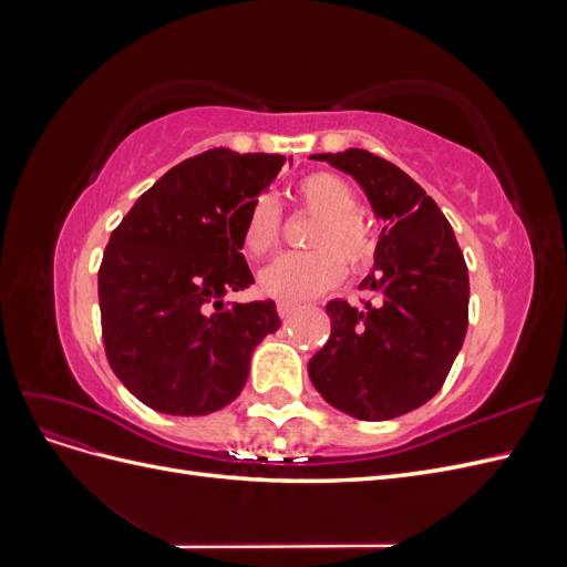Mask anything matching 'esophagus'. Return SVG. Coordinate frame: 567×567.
I'll return each instance as SVG.
<instances>
[{"label":"esophagus","instance_id":"34e87169","mask_svg":"<svg viewBox=\"0 0 567 567\" xmlns=\"http://www.w3.org/2000/svg\"><path fill=\"white\" fill-rule=\"evenodd\" d=\"M277 310H279V317L281 319H290L296 312H298V305L290 302V300H279L277 302Z\"/></svg>","mask_w":567,"mask_h":567}]
</instances>
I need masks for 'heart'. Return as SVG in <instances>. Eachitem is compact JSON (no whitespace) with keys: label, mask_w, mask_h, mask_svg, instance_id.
Listing matches in <instances>:
<instances>
[{"label":"heart","mask_w":567,"mask_h":567,"mask_svg":"<svg viewBox=\"0 0 567 567\" xmlns=\"http://www.w3.org/2000/svg\"><path fill=\"white\" fill-rule=\"evenodd\" d=\"M302 208L317 215L307 246L310 250L286 252L262 269L260 284L279 300H307L326 293L350 271H364L375 257V238L348 179L333 173H310L296 184ZM241 246L252 257H265L281 238V210L274 196H257L241 219Z\"/></svg>","instance_id":"1"}]
</instances>
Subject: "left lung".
<instances>
[{"label":"left lung","instance_id":"left-lung-1","mask_svg":"<svg viewBox=\"0 0 567 567\" xmlns=\"http://www.w3.org/2000/svg\"><path fill=\"white\" fill-rule=\"evenodd\" d=\"M352 175L388 219L375 271L379 300H331V336L310 359V379L331 406L362 421L398 419L435 398L468 329V267L447 217L398 165L364 148L317 153Z\"/></svg>","mask_w":567,"mask_h":567}]
</instances>
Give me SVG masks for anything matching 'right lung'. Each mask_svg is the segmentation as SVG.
Listing matches in <instances>:
<instances>
[{
  "label": "right lung",
  "instance_id": "obj_1",
  "mask_svg": "<svg viewBox=\"0 0 567 567\" xmlns=\"http://www.w3.org/2000/svg\"><path fill=\"white\" fill-rule=\"evenodd\" d=\"M286 156L210 148L165 173L113 229L99 267L109 364L146 406L205 416L244 390L274 300L221 302L255 284L241 252L248 205Z\"/></svg>",
  "mask_w": 567,
  "mask_h": 567
}]
</instances>
